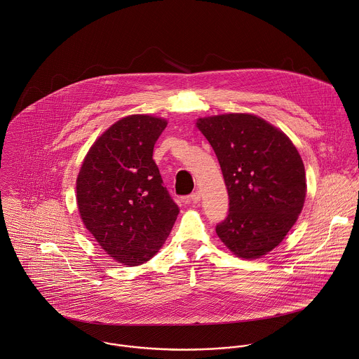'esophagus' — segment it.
Segmentation results:
<instances>
[{"mask_svg":"<svg viewBox=\"0 0 359 359\" xmlns=\"http://www.w3.org/2000/svg\"><path fill=\"white\" fill-rule=\"evenodd\" d=\"M188 202H191V203H199V202H201V192L196 191V192L191 194V195L188 196Z\"/></svg>","mask_w":359,"mask_h":359,"instance_id":"1","label":"esophagus"}]
</instances>
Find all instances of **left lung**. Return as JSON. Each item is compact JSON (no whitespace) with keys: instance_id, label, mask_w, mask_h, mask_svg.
Returning <instances> with one entry per match:
<instances>
[{"instance_id":"1","label":"left lung","mask_w":359,"mask_h":359,"mask_svg":"<svg viewBox=\"0 0 359 359\" xmlns=\"http://www.w3.org/2000/svg\"><path fill=\"white\" fill-rule=\"evenodd\" d=\"M196 126L215 152L229 196L228 215L215 226L218 238L238 257L266 255L303 210L302 156L280 130L255 114L205 117Z\"/></svg>"}]
</instances>
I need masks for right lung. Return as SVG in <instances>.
Listing matches in <instances>:
<instances>
[{"label":"right lung","mask_w":359,"mask_h":359,"mask_svg":"<svg viewBox=\"0 0 359 359\" xmlns=\"http://www.w3.org/2000/svg\"><path fill=\"white\" fill-rule=\"evenodd\" d=\"M167 121L123 117L94 142L77 177V205L86 228L110 257L141 265L163 246L180 212L154 163Z\"/></svg>","instance_id":"obj_1"}]
</instances>
